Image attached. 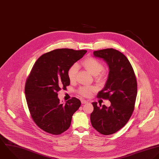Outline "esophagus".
<instances>
[{"label":"esophagus","instance_id":"34e87169","mask_svg":"<svg viewBox=\"0 0 159 159\" xmlns=\"http://www.w3.org/2000/svg\"><path fill=\"white\" fill-rule=\"evenodd\" d=\"M81 103L82 104H85V103H88V101L85 100H81Z\"/></svg>","mask_w":159,"mask_h":159}]
</instances>
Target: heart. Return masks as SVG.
<instances>
[{
	"instance_id": "b5f03b06",
	"label": "heart",
	"mask_w": 159,
	"mask_h": 159,
	"mask_svg": "<svg viewBox=\"0 0 159 159\" xmlns=\"http://www.w3.org/2000/svg\"><path fill=\"white\" fill-rule=\"evenodd\" d=\"M82 66L95 76V80L98 83H102L105 81L107 74L103 70L104 65L99 60L93 57H89L82 62ZM79 67L77 64H72L67 70V77L70 82L75 81L78 72ZM94 89L92 87L82 86L79 88L77 92L83 97H89L93 92Z\"/></svg>"
}]
</instances>
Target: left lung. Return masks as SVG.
Returning a JSON list of instances; mask_svg holds the SVG:
<instances>
[{
	"mask_svg": "<svg viewBox=\"0 0 159 159\" xmlns=\"http://www.w3.org/2000/svg\"><path fill=\"white\" fill-rule=\"evenodd\" d=\"M93 54L103 59L109 66L105 87L97 97L108 100L111 106L98 107L97 103L93 102L90 121L100 134L110 135L123 128L133 115L138 92L137 80L131 63L120 51L108 48L95 51Z\"/></svg>",
	"mask_w": 159,
	"mask_h": 159,
	"instance_id": "left-lung-1",
	"label": "left lung"
}]
</instances>
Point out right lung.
<instances>
[{
  "label": "right lung",
  "mask_w": 159,
  "mask_h": 159,
  "mask_svg": "<svg viewBox=\"0 0 159 159\" xmlns=\"http://www.w3.org/2000/svg\"><path fill=\"white\" fill-rule=\"evenodd\" d=\"M86 52L57 49L41 56L33 65L26 80L25 97L32 120L44 131L59 135L70 127L72 115L81 102L72 97L61 103L57 92L70 85L67 70Z\"/></svg>",
  "instance_id": "right-lung-1"
}]
</instances>
